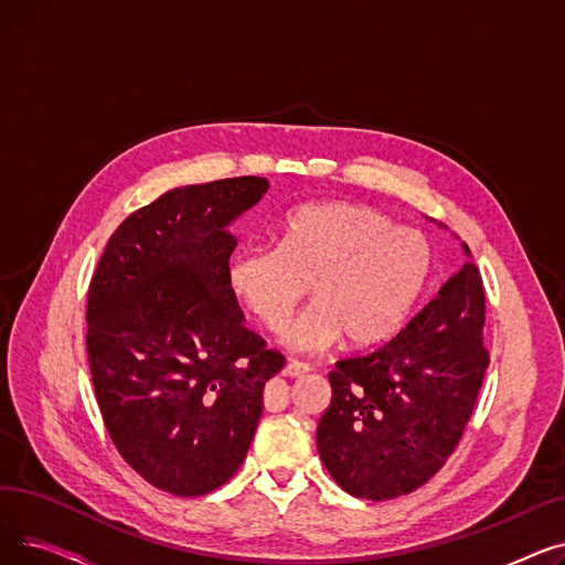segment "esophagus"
I'll use <instances>...</instances> for the list:
<instances>
[{
	"label": "esophagus",
	"mask_w": 565,
	"mask_h": 565,
	"mask_svg": "<svg viewBox=\"0 0 565 565\" xmlns=\"http://www.w3.org/2000/svg\"><path fill=\"white\" fill-rule=\"evenodd\" d=\"M311 371V366L307 362H298V360H290L286 366H284V375L288 377H302Z\"/></svg>",
	"instance_id": "obj_1"
}]
</instances>
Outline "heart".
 Segmentation results:
<instances>
[{
	"mask_svg": "<svg viewBox=\"0 0 565 565\" xmlns=\"http://www.w3.org/2000/svg\"><path fill=\"white\" fill-rule=\"evenodd\" d=\"M433 252L419 231L398 228L364 203L322 201L292 211L279 245L243 247L228 263V286L267 330H281L311 284L313 302L284 341L318 352L337 343L387 341L419 300Z\"/></svg>",
	"mask_w": 565,
	"mask_h": 565,
	"instance_id": "1",
	"label": "heart"
}]
</instances>
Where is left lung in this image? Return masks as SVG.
<instances>
[{
  "instance_id": "obj_1",
  "label": "left lung",
  "mask_w": 565,
  "mask_h": 565,
  "mask_svg": "<svg viewBox=\"0 0 565 565\" xmlns=\"http://www.w3.org/2000/svg\"><path fill=\"white\" fill-rule=\"evenodd\" d=\"M467 260L384 345L330 371L318 451L352 497L382 501L422 488L449 460L477 405L490 352L486 290Z\"/></svg>"
}]
</instances>
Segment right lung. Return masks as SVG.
Wrapping results in <instances>:
<instances>
[{
    "instance_id": "right-lung-1",
    "label": "right lung",
    "mask_w": 565,
    "mask_h": 565,
    "mask_svg": "<svg viewBox=\"0 0 565 565\" xmlns=\"http://www.w3.org/2000/svg\"><path fill=\"white\" fill-rule=\"evenodd\" d=\"M258 175L178 188L111 233L88 284L86 354L116 451L153 488L201 497L241 469L284 354L245 328L226 226Z\"/></svg>"
}]
</instances>
